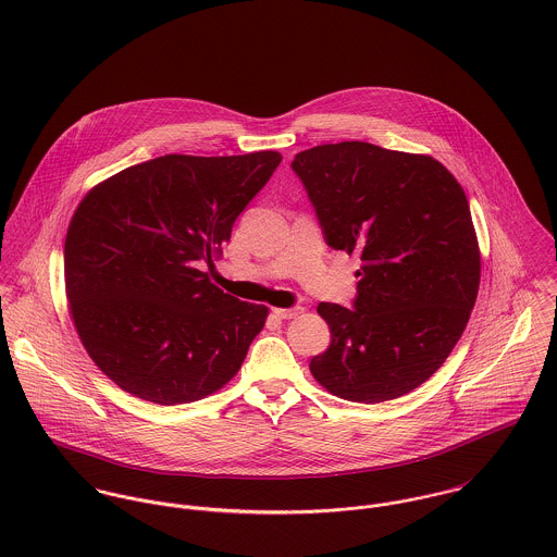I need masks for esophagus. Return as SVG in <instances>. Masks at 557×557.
I'll return each mask as SVG.
<instances>
[{
  "instance_id": "esophagus-1",
  "label": "esophagus",
  "mask_w": 557,
  "mask_h": 557,
  "mask_svg": "<svg viewBox=\"0 0 557 557\" xmlns=\"http://www.w3.org/2000/svg\"><path fill=\"white\" fill-rule=\"evenodd\" d=\"M301 311H304V308H299V306H297V308L288 309L275 308L273 311H271V313H273L275 318H280V320H288V318H295V315H299Z\"/></svg>"
}]
</instances>
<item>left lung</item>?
I'll list each match as a JSON object with an SVG mask.
<instances>
[{
	"label": "left lung",
	"mask_w": 557,
	"mask_h": 557,
	"mask_svg": "<svg viewBox=\"0 0 557 557\" xmlns=\"http://www.w3.org/2000/svg\"><path fill=\"white\" fill-rule=\"evenodd\" d=\"M324 239L359 251L355 308L320 304L331 346L311 375L333 395L380 404L430 380L459 342L481 282L463 187L432 156L344 140L295 156Z\"/></svg>",
	"instance_id": "left-lung-1"
}]
</instances>
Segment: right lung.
I'll list each match as a JSON object with an SVG mask.
<instances>
[{
    "instance_id": "1",
    "label": "right lung",
    "mask_w": 557,
    "mask_h": 557,
    "mask_svg": "<svg viewBox=\"0 0 557 557\" xmlns=\"http://www.w3.org/2000/svg\"><path fill=\"white\" fill-rule=\"evenodd\" d=\"M282 156H162L91 187L63 246L65 297L91 361L160 406L220 391L262 331L267 306L220 290L213 264Z\"/></svg>"
}]
</instances>
